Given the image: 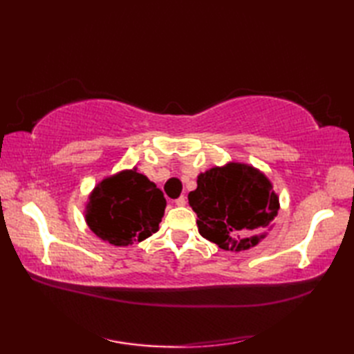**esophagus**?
Here are the masks:
<instances>
[{
    "instance_id": "34e87169",
    "label": "esophagus",
    "mask_w": 354,
    "mask_h": 354,
    "mask_svg": "<svg viewBox=\"0 0 354 354\" xmlns=\"http://www.w3.org/2000/svg\"><path fill=\"white\" fill-rule=\"evenodd\" d=\"M185 196H181V198H178L176 201H175V205H178V207H184L185 205Z\"/></svg>"
}]
</instances>
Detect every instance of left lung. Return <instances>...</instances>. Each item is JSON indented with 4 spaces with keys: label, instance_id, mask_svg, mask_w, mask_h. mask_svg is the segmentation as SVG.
<instances>
[{
    "label": "left lung",
    "instance_id": "8db88e82",
    "mask_svg": "<svg viewBox=\"0 0 354 354\" xmlns=\"http://www.w3.org/2000/svg\"><path fill=\"white\" fill-rule=\"evenodd\" d=\"M199 234L225 251H245L266 237L280 209L272 184L252 165L228 162L198 176L189 193Z\"/></svg>",
    "mask_w": 354,
    "mask_h": 354
}]
</instances>
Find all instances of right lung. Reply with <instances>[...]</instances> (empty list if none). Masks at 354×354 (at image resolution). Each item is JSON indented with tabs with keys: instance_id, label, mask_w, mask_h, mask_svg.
Listing matches in <instances>:
<instances>
[{
	"instance_id": "right-lung-1",
	"label": "right lung",
	"mask_w": 354,
	"mask_h": 354,
	"mask_svg": "<svg viewBox=\"0 0 354 354\" xmlns=\"http://www.w3.org/2000/svg\"><path fill=\"white\" fill-rule=\"evenodd\" d=\"M162 192L137 169L104 178L89 194L85 221L97 237L114 246L142 242L160 228Z\"/></svg>"
}]
</instances>
